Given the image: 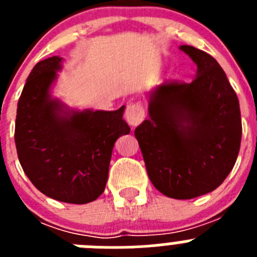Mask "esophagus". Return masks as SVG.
<instances>
[{
	"instance_id": "obj_1",
	"label": "esophagus",
	"mask_w": 257,
	"mask_h": 257,
	"mask_svg": "<svg viewBox=\"0 0 257 257\" xmlns=\"http://www.w3.org/2000/svg\"><path fill=\"white\" fill-rule=\"evenodd\" d=\"M145 117L144 106L140 101H136V103H131L127 105L126 110H124V119L130 126L135 127L139 123H142V121Z\"/></svg>"
}]
</instances>
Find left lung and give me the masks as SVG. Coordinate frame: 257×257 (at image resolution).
<instances>
[{
    "label": "left lung",
    "mask_w": 257,
    "mask_h": 257,
    "mask_svg": "<svg viewBox=\"0 0 257 257\" xmlns=\"http://www.w3.org/2000/svg\"><path fill=\"white\" fill-rule=\"evenodd\" d=\"M180 49L197 64L196 77L158 86L135 138L156 189L190 199L225 180L239 153L242 122L237 94L219 63L196 47Z\"/></svg>",
    "instance_id": "1"
}]
</instances>
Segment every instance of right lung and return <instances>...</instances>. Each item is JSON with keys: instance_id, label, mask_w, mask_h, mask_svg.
Here are the masks:
<instances>
[{"instance_id": "obj_1", "label": "right lung", "mask_w": 257, "mask_h": 257, "mask_svg": "<svg viewBox=\"0 0 257 257\" xmlns=\"http://www.w3.org/2000/svg\"><path fill=\"white\" fill-rule=\"evenodd\" d=\"M61 58L35 65L19 97L15 144L23 171L45 196L83 205L105 189L113 145L130 133L124 106L113 112H64L50 87Z\"/></svg>"}]
</instances>
